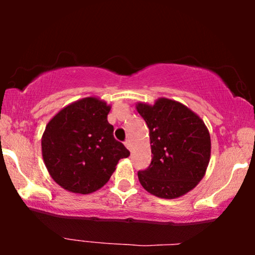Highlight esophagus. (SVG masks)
<instances>
[{
	"label": "esophagus",
	"mask_w": 255,
	"mask_h": 255,
	"mask_svg": "<svg viewBox=\"0 0 255 255\" xmlns=\"http://www.w3.org/2000/svg\"><path fill=\"white\" fill-rule=\"evenodd\" d=\"M124 145L127 146V148H128V149H131V142H130V140H127V141H125V142H124Z\"/></svg>",
	"instance_id": "esophagus-1"
}]
</instances>
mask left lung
<instances>
[{
  "label": "left lung",
  "mask_w": 255,
  "mask_h": 255,
  "mask_svg": "<svg viewBox=\"0 0 255 255\" xmlns=\"http://www.w3.org/2000/svg\"><path fill=\"white\" fill-rule=\"evenodd\" d=\"M135 109L149 130L152 161L138 173L139 182L156 197L174 200L197 186L211 155L210 133L202 118L177 101L160 97Z\"/></svg>",
  "instance_id": "8db88e82"
}]
</instances>
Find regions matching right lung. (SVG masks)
Instances as JSON below:
<instances>
[{"label":"right lung","mask_w":255,"mask_h":255,"mask_svg":"<svg viewBox=\"0 0 255 255\" xmlns=\"http://www.w3.org/2000/svg\"><path fill=\"white\" fill-rule=\"evenodd\" d=\"M106 101L89 96L69 103L48 122L41 154L55 183L74 194H92L110 180L118 161L130 155L114 138Z\"/></svg>","instance_id":"1"}]
</instances>
